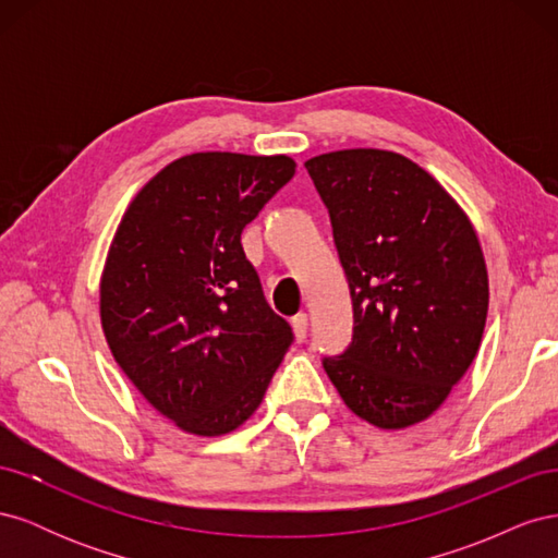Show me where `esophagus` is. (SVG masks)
I'll return each mask as SVG.
<instances>
[{
    "label": "esophagus",
    "instance_id": "1",
    "mask_svg": "<svg viewBox=\"0 0 558 558\" xmlns=\"http://www.w3.org/2000/svg\"><path fill=\"white\" fill-rule=\"evenodd\" d=\"M291 326H293V332H295L298 340L300 342L305 340V337H307V314H295L293 320H291Z\"/></svg>",
    "mask_w": 558,
    "mask_h": 558
}]
</instances>
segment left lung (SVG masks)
<instances>
[{"mask_svg": "<svg viewBox=\"0 0 558 558\" xmlns=\"http://www.w3.org/2000/svg\"><path fill=\"white\" fill-rule=\"evenodd\" d=\"M305 167L353 300V340L324 361L326 373L367 424H421L482 344L488 275L477 232L440 181L393 150H330Z\"/></svg>", "mask_w": 558, "mask_h": 558, "instance_id": "left-lung-1", "label": "left lung"}]
</instances>
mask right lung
<instances>
[{
  "label": "right lung",
  "instance_id": "right-lung-1",
  "mask_svg": "<svg viewBox=\"0 0 558 558\" xmlns=\"http://www.w3.org/2000/svg\"><path fill=\"white\" fill-rule=\"evenodd\" d=\"M289 156H183L132 197L99 279L111 356L177 428L238 430L293 342L265 302L242 230L295 174Z\"/></svg>",
  "mask_w": 558,
  "mask_h": 558
}]
</instances>
